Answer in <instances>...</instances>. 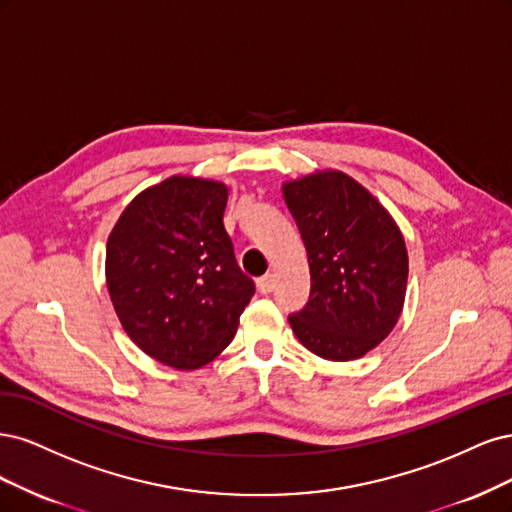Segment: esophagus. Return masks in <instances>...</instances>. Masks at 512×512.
Instances as JSON below:
<instances>
[{"label": "esophagus", "instance_id": "34e87169", "mask_svg": "<svg viewBox=\"0 0 512 512\" xmlns=\"http://www.w3.org/2000/svg\"><path fill=\"white\" fill-rule=\"evenodd\" d=\"M274 285H276V278H274V274H266V276H261L259 280H257V289H259V293H272V289H274Z\"/></svg>", "mask_w": 512, "mask_h": 512}]
</instances>
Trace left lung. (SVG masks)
<instances>
[{
	"mask_svg": "<svg viewBox=\"0 0 512 512\" xmlns=\"http://www.w3.org/2000/svg\"><path fill=\"white\" fill-rule=\"evenodd\" d=\"M283 197L310 266V300L293 334L329 361L364 357L398 323L408 280L406 242L387 208L340 170L287 180Z\"/></svg>",
	"mask_w": 512,
	"mask_h": 512,
	"instance_id": "8db88e82",
	"label": "left lung"
}]
</instances>
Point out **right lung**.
I'll use <instances>...</instances> for the list:
<instances>
[{"label": "right lung", "instance_id": "1", "mask_svg": "<svg viewBox=\"0 0 512 512\" xmlns=\"http://www.w3.org/2000/svg\"><path fill=\"white\" fill-rule=\"evenodd\" d=\"M227 193L219 180L170 176L138 193L108 236L114 312L163 366H206L234 340L255 293L223 225Z\"/></svg>", "mask_w": 512, "mask_h": 512}]
</instances>
